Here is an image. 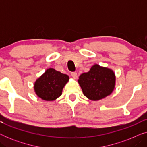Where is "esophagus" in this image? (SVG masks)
Wrapping results in <instances>:
<instances>
[{
    "mask_svg": "<svg viewBox=\"0 0 147 147\" xmlns=\"http://www.w3.org/2000/svg\"><path fill=\"white\" fill-rule=\"evenodd\" d=\"M71 75L72 76V78H74V79H76V78H77V77H78V74H77V73H76V72H72V73L71 74Z\"/></svg>",
    "mask_w": 147,
    "mask_h": 147,
    "instance_id": "1",
    "label": "esophagus"
}]
</instances>
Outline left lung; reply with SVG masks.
I'll return each mask as SVG.
<instances>
[{
    "label": "left lung",
    "instance_id": "8db88e82",
    "mask_svg": "<svg viewBox=\"0 0 147 147\" xmlns=\"http://www.w3.org/2000/svg\"><path fill=\"white\" fill-rule=\"evenodd\" d=\"M84 95L97 101L110 95L116 84V76L111 69L95 64L90 71L80 76L78 80Z\"/></svg>",
    "mask_w": 147,
    "mask_h": 147
}]
</instances>
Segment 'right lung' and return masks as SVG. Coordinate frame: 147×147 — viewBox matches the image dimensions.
<instances>
[{"instance_id": "obj_1", "label": "right lung", "mask_w": 147, "mask_h": 147, "mask_svg": "<svg viewBox=\"0 0 147 147\" xmlns=\"http://www.w3.org/2000/svg\"><path fill=\"white\" fill-rule=\"evenodd\" d=\"M69 76L49 68L34 84V91L38 97L45 101H53L59 97L69 81Z\"/></svg>"}]
</instances>
